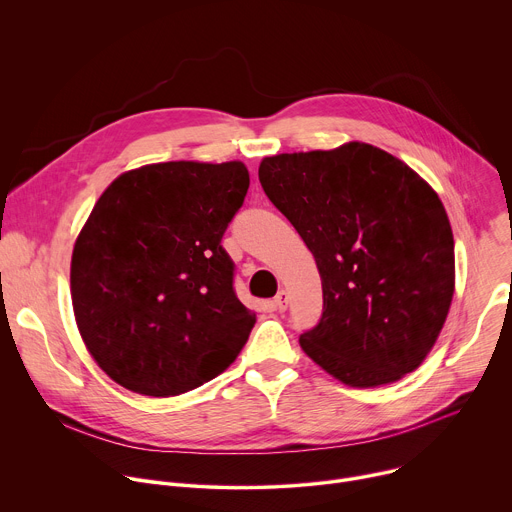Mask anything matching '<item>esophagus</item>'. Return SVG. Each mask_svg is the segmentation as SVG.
Listing matches in <instances>:
<instances>
[{"label": "esophagus", "mask_w": 512, "mask_h": 512, "mask_svg": "<svg viewBox=\"0 0 512 512\" xmlns=\"http://www.w3.org/2000/svg\"><path fill=\"white\" fill-rule=\"evenodd\" d=\"M287 304H289V296H287L285 289H281L279 294L273 298V306H275L277 312H283L287 308Z\"/></svg>", "instance_id": "obj_1"}]
</instances>
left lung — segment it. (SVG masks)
Wrapping results in <instances>:
<instances>
[{
    "label": "left lung",
    "instance_id": "1",
    "mask_svg": "<svg viewBox=\"0 0 512 512\" xmlns=\"http://www.w3.org/2000/svg\"><path fill=\"white\" fill-rule=\"evenodd\" d=\"M259 182L312 251L324 294L302 350L348 387L413 373L456 287L454 235L437 192L371 143L263 158Z\"/></svg>",
    "mask_w": 512,
    "mask_h": 512
}]
</instances>
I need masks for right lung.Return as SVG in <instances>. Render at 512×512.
I'll list each match as a JSON object with an SVG mask.
<instances>
[{"mask_svg":"<svg viewBox=\"0 0 512 512\" xmlns=\"http://www.w3.org/2000/svg\"><path fill=\"white\" fill-rule=\"evenodd\" d=\"M249 188L243 162H162L117 176L70 261L72 310L117 385L174 397L221 375L255 312L233 291L221 239Z\"/></svg>","mask_w":512,"mask_h":512,"instance_id":"add662e5","label":"right lung"}]
</instances>
